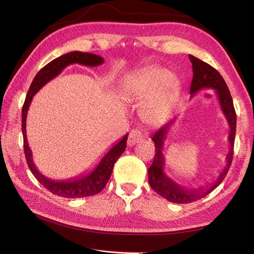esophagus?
I'll use <instances>...</instances> for the list:
<instances>
[{
	"label": "esophagus",
	"instance_id": "34e87169",
	"mask_svg": "<svg viewBox=\"0 0 254 254\" xmlns=\"http://www.w3.org/2000/svg\"><path fill=\"white\" fill-rule=\"evenodd\" d=\"M144 135L142 133V130L139 128H134L128 134V138H127V145L128 146H134V145L137 143H141L143 141Z\"/></svg>",
	"mask_w": 254,
	"mask_h": 254
}]
</instances>
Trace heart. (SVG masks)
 Here are the masks:
<instances>
[{
  "label": "heart",
  "instance_id": "obj_1",
  "mask_svg": "<svg viewBox=\"0 0 254 254\" xmlns=\"http://www.w3.org/2000/svg\"><path fill=\"white\" fill-rule=\"evenodd\" d=\"M177 78L166 69L152 67L137 73L127 89V98L132 101L147 100L144 117L152 123L163 122L168 117L175 93Z\"/></svg>",
  "mask_w": 254,
  "mask_h": 254
}]
</instances>
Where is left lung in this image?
I'll return each instance as SVG.
<instances>
[{
    "instance_id": "1",
    "label": "left lung",
    "mask_w": 254,
    "mask_h": 254,
    "mask_svg": "<svg viewBox=\"0 0 254 254\" xmlns=\"http://www.w3.org/2000/svg\"><path fill=\"white\" fill-rule=\"evenodd\" d=\"M189 59L192 63L193 69V77L190 87V95L194 96L198 90L204 88H212L215 89L219 101L220 108L224 113L225 118L227 119L229 126V153L226 156L227 164L226 167L220 172L218 178L215 180L212 185L199 187L193 190H189L183 187L178 185L172 179L167 176L164 171L165 167V157H164V145L172 124L176 122V119H172L163 127L154 133L152 139L155 144V157L152 166L148 168V182L149 186L152 187L155 192H157L160 196L168 199L169 202L177 203V204H188L195 202L197 199H201L204 196H206L212 191H214L220 183L225 179L226 175L230 168L231 161H233L234 156V144H235V135H236V124H237V117L236 111L234 108L233 98H231L230 91L226 85L222 75L219 74L217 69H215L209 64L203 62L199 59L189 56Z\"/></svg>"
}]
</instances>
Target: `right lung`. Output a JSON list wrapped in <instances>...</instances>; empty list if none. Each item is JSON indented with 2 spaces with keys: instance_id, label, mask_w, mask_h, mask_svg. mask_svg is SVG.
I'll return each instance as SVG.
<instances>
[{
  "instance_id": "obj_1",
  "label": "right lung",
  "mask_w": 254,
  "mask_h": 254,
  "mask_svg": "<svg viewBox=\"0 0 254 254\" xmlns=\"http://www.w3.org/2000/svg\"><path fill=\"white\" fill-rule=\"evenodd\" d=\"M105 62L104 59L99 56L93 55V53L80 52V51H73L59 57L55 60L48 63L46 66L42 67L39 72L37 73L34 80L29 87L28 93H27L26 99L24 102L23 109H21V131H23L24 137V152L26 156L27 164L32 175L35 176L36 179L44 186L47 190H49L51 193L56 195L67 197V198H76V197H85L95 195L99 193L110 179L112 174L113 166L116 161L120 157L122 153L127 148V135H124L121 141H119L115 146L109 149L102 159L99 161L94 170L89 172L86 176H80L73 179L63 180V181H56L51 180L49 178L44 176L41 172L37 169L34 161H32V153L29 148L28 141H27L26 135V118L27 112H28L30 102L32 97L39 90L42 86H45L48 82H50L52 78L58 76L64 68L69 64L78 63L86 66H98L100 64Z\"/></svg>"
}]
</instances>
